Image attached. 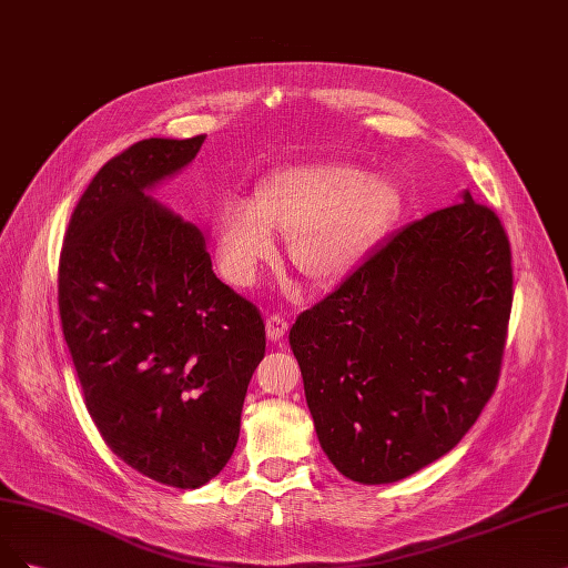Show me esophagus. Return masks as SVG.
I'll list each match as a JSON object with an SVG mask.
<instances>
[{
	"instance_id": "obj_1",
	"label": "esophagus",
	"mask_w": 568,
	"mask_h": 568,
	"mask_svg": "<svg viewBox=\"0 0 568 568\" xmlns=\"http://www.w3.org/2000/svg\"><path fill=\"white\" fill-rule=\"evenodd\" d=\"M288 331V322L282 315H270L265 322V334L270 341H282L284 334Z\"/></svg>"
}]
</instances>
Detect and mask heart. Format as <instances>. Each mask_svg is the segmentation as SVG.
<instances>
[{
	"label": "heart",
	"mask_w": 568,
	"mask_h": 568,
	"mask_svg": "<svg viewBox=\"0 0 568 568\" xmlns=\"http://www.w3.org/2000/svg\"><path fill=\"white\" fill-rule=\"evenodd\" d=\"M399 194L381 173L345 162L280 169L256 197H230L219 213V258L234 284L246 286L275 256V230L286 234L288 261L315 284L336 282L359 263L395 219Z\"/></svg>",
	"instance_id": "1"
}]
</instances>
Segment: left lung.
<instances>
[{
	"mask_svg": "<svg viewBox=\"0 0 568 568\" xmlns=\"http://www.w3.org/2000/svg\"><path fill=\"white\" fill-rule=\"evenodd\" d=\"M460 200L389 234L288 331L317 439L352 481L435 463L496 389L510 242L470 190Z\"/></svg>",
	"mask_w": 568,
	"mask_h": 568,
	"instance_id": "8db88e82",
	"label": "left lung"
}]
</instances>
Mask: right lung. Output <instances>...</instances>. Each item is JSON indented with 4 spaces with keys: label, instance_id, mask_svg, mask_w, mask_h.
<instances>
[{
    "label": "right lung",
    "instance_id": "right-lung-1",
    "mask_svg": "<svg viewBox=\"0 0 568 568\" xmlns=\"http://www.w3.org/2000/svg\"><path fill=\"white\" fill-rule=\"evenodd\" d=\"M204 143L145 139L93 175L58 267V310L89 416L135 473L175 488L216 477L265 355L258 310L211 270L209 234L152 192Z\"/></svg>",
    "mask_w": 568,
    "mask_h": 568
}]
</instances>
